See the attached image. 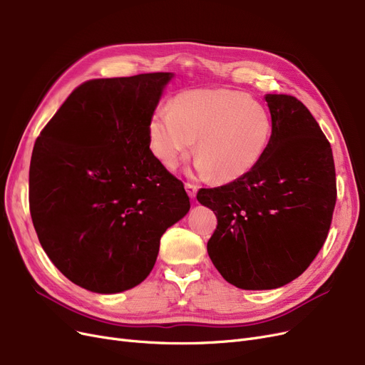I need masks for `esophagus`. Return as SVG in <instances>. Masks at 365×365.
<instances>
[{
  "mask_svg": "<svg viewBox=\"0 0 365 365\" xmlns=\"http://www.w3.org/2000/svg\"><path fill=\"white\" fill-rule=\"evenodd\" d=\"M185 189H186V192H187V195L191 197V198H194L195 195H197V191H198V186L197 185H194V183H189V182H186L185 183Z\"/></svg>",
  "mask_w": 365,
  "mask_h": 365,
  "instance_id": "obj_1",
  "label": "esophagus"
}]
</instances>
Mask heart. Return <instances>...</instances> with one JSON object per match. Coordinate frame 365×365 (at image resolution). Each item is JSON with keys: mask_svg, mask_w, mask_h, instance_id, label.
I'll return each instance as SVG.
<instances>
[{"mask_svg": "<svg viewBox=\"0 0 365 365\" xmlns=\"http://www.w3.org/2000/svg\"><path fill=\"white\" fill-rule=\"evenodd\" d=\"M272 134L273 119L262 104L222 88L182 92L149 123L152 153L165 168H176L197 138L198 173H213L220 183L247 176L262 161Z\"/></svg>", "mask_w": 365, "mask_h": 365, "instance_id": "1", "label": "heart"}]
</instances>
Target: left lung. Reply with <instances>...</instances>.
Instances as JSON below:
<instances>
[{
	"label": "left lung",
	"instance_id": "1",
	"mask_svg": "<svg viewBox=\"0 0 365 365\" xmlns=\"http://www.w3.org/2000/svg\"><path fill=\"white\" fill-rule=\"evenodd\" d=\"M273 134L247 176L201 187L197 200L217 227L207 242L213 265L240 289H274L318 255L337 200L329 141L309 108L287 93H267Z\"/></svg>",
	"mask_w": 365,
	"mask_h": 365
}]
</instances>
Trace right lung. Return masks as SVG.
I'll list each match as a JSON object with an SVG mask.
<instances>
[{
  "label": "right lung",
  "mask_w": 365,
  "mask_h": 365,
  "mask_svg": "<svg viewBox=\"0 0 365 365\" xmlns=\"http://www.w3.org/2000/svg\"><path fill=\"white\" fill-rule=\"evenodd\" d=\"M171 73L77 86L36 140L29 212L58 270L88 291L137 287L161 237L191 207L182 180L149 149V123Z\"/></svg>",
  "instance_id": "1"
}]
</instances>
